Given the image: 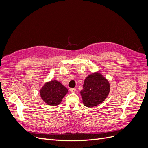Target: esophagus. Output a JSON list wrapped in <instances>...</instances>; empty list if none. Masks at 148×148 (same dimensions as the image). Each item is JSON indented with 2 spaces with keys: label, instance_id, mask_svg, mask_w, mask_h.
Masks as SVG:
<instances>
[{
  "label": "esophagus",
  "instance_id": "obj_1",
  "mask_svg": "<svg viewBox=\"0 0 148 148\" xmlns=\"http://www.w3.org/2000/svg\"><path fill=\"white\" fill-rule=\"evenodd\" d=\"M69 90H70V92L74 93V92H75L76 91V89L75 88H70V89H69Z\"/></svg>",
  "mask_w": 148,
  "mask_h": 148
}]
</instances>
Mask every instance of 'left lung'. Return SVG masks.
<instances>
[{"instance_id":"1","label":"left lung","mask_w":148,"mask_h":148,"mask_svg":"<svg viewBox=\"0 0 148 148\" xmlns=\"http://www.w3.org/2000/svg\"><path fill=\"white\" fill-rule=\"evenodd\" d=\"M110 92L108 81L98 73L88 75L84 80L83 89L81 90L82 102L88 108L103 103Z\"/></svg>"}]
</instances>
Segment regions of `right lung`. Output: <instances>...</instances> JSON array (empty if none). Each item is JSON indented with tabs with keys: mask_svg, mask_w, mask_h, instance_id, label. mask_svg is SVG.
I'll return each mask as SVG.
<instances>
[{
	"mask_svg": "<svg viewBox=\"0 0 148 148\" xmlns=\"http://www.w3.org/2000/svg\"><path fill=\"white\" fill-rule=\"evenodd\" d=\"M67 92V88L56 80L46 82L40 90V97L44 101L51 106L60 104Z\"/></svg>",
	"mask_w": 148,
	"mask_h": 148,
	"instance_id": "1",
	"label": "right lung"
}]
</instances>
